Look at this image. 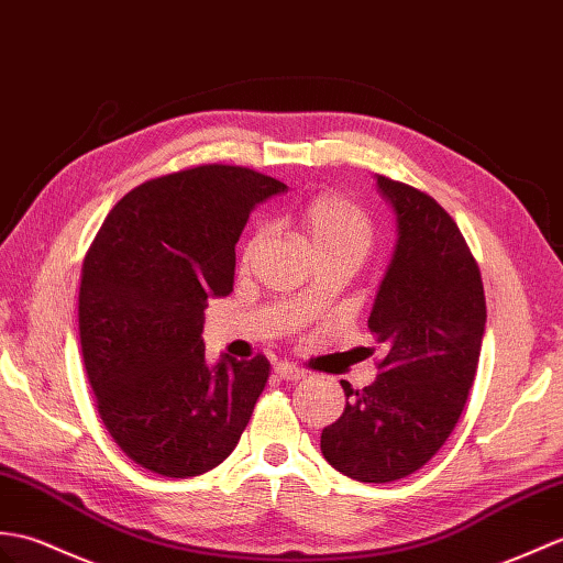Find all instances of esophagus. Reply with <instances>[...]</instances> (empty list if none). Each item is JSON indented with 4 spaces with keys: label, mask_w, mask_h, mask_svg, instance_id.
<instances>
[{
    "label": "esophagus",
    "mask_w": 563,
    "mask_h": 563,
    "mask_svg": "<svg viewBox=\"0 0 563 563\" xmlns=\"http://www.w3.org/2000/svg\"><path fill=\"white\" fill-rule=\"evenodd\" d=\"M273 374L283 378V382H297V378H305V369H299L297 364H290V362H278L276 367H273Z\"/></svg>",
    "instance_id": "34e87169"
}]
</instances>
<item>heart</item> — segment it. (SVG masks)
Segmentation results:
<instances>
[{
    "instance_id": "obj_1",
    "label": "heart",
    "mask_w": 563,
    "mask_h": 563,
    "mask_svg": "<svg viewBox=\"0 0 563 563\" xmlns=\"http://www.w3.org/2000/svg\"><path fill=\"white\" fill-rule=\"evenodd\" d=\"M299 230L317 256H350L362 261L372 250L374 225L360 203L343 194H317L299 206L295 216ZM266 240V228H256L246 240L242 264L246 266Z\"/></svg>"
}]
</instances>
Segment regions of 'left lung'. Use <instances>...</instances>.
Listing matches in <instances>:
<instances>
[{"label":"left lung","mask_w":563,"mask_h":563,"mask_svg":"<svg viewBox=\"0 0 563 563\" xmlns=\"http://www.w3.org/2000/svg\"><path fill=\"white\" fill-rule=\"evenodd\" d=\"M398 220V244L378 287L369 331L378 378L341 382L343 415L321 431V453L357 482L412 475L446 443L475 382L487 302L479 266L455 220L429 194L376 175Z\"/></svg>","instance_id":"obj_1"}]
</instances>
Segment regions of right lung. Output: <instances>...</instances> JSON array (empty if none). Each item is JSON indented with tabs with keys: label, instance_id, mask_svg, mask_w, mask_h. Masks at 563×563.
<instances>
[{
	"label": "right lung",
	"instance_id": "right-lung-1",
	"mask_svg": "<svg viewBox=\"0 0 563 563\" xmlns=\"http://www.w3.org/2000/svg\"><path fill=\"white\" fill-rule=\"evenodd\" d=\"M287 187L242 165H194L143 181L88 246L78 335L96 408L129 461L196 477L238 446L271 364H206L208 297L232 292L252 208Z\"/></svg>",
	"mask_w": 563,
	"mask_h": 563
}]
</instances>
